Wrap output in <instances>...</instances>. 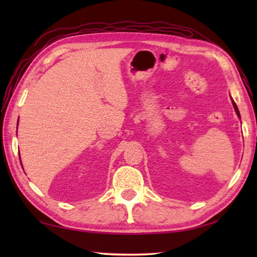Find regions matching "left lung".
Masks as SVG:
<instances>
[{
    "label": "left lung",
    "mask_w": 257,
    "mask_h": 257,
    "mask_svg": "<svg viewBox=\"0 0 257 257\" xmlns=\"http://www.w3.org/2000/svg\"><path fill=\"white\" fill-rule=\"evenodd\" d=\"M232 103H233V107H234V109H235V112H236V114H237V117L238 118H241V114H239V111H238V108H237V106H236V103L234 102V100L232 99Z\"/></svg>",
    "instance_id": "1"
}]
</instances>
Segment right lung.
I'll use <instances>...</instances> for the list:
<instances>
[{
	"mask_svg": "<svg viewBox=\"0 0 257 257\" xmlns=\"http://www.w3.org/2000/svg\"><path fill=\"white\" fill-rule=\"evenodd\" d=\"M18 124H19V121H18ZM20 160H21V158H20Z\"/></svg>",
	"mask_w": 257,
	"mask_h": 257,
	"instance_id": "obj_1",
	"label": "right lung"
}]
</instances>
